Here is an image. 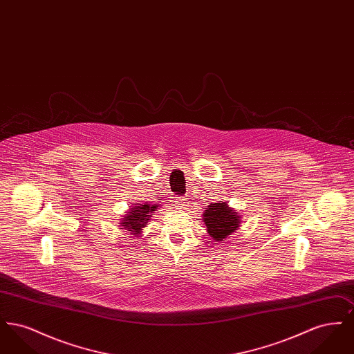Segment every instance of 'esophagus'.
Returning <instances> with one entry per match:
<instances>
[{
  "label": "esophagus",
  "instance_id": "obj_1",
  "mask_svg": "<svg viewBox=\"0 0 354 354\" xmlns=\"http://www.w3.org/2000/svg\"><path fill=\"white\" fill-rule=\"evenodd\" d=\"M187 202H188V201H187V199H185V198H183V199H180V201H179V204H180V205H179V207H182V208H185V205H187Z\"/></svg>",
  "mask_w": 354,
  "mask_h": 354
}]
</instances>
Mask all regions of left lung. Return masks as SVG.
Returning a JSON list of instances; mask_svg holds the SVG:
<instances>
[{"mask_svg": "<svg viewBox=\"0 0 354 354\" xmlns=\"http://www.w3.org/2000/svg\"><path fill=\"white\" fill-rule=\"evenodd\" d=\"M203 221L212 240L221 243L240 227V215L228 203H212L203 212Z\"/></svg>", "mask_w": 354, "mask_h": 354, "instance_id": "8db88e82", "label": "left lung"}]
</instances>
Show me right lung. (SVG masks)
Returning a JSON list of instances; mask_svg holds the SVG:
<instances>
[{
	"label": "right lung",
	"mask_w": 354,
	"mask_h": 354,
	"mask_svg": "<svg viewBox=\"0 0 354 354\" xmlns=\"http://www.w3.org/2000/svg\"><path fill=\"white\" fill-rule=\"evenodd\" d=\"M158 204H149V203H136L133 208H130L123 216L120 218L119 227L130 232L129 235L133 237H140L143 228L151 220L153 211H156Z\"/></svg>",
	"instance_id": "obj_1"
}]
</instances>
